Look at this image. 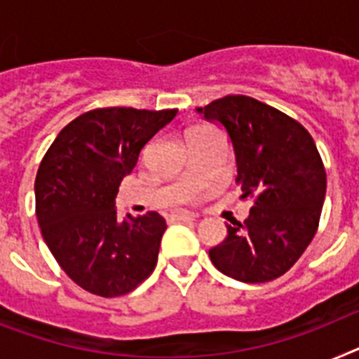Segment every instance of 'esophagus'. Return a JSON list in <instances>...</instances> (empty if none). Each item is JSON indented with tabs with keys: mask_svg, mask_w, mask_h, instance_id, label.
<instances>
[{
	"mask_svg": "<svg viewBox=\"0 0 359 359\" xmlns=\"http://www.w3.org/2000/svg\"><path fill=\"white\" fill-rule=\"evenodd\" d=\"M170 218L176 222H196V216L189 215V212H176V215H172Z\"/></svg>",
	"mask_w": 359,
	"mask_h": 359,
	"instance_id": "esophagus-1",
	"label": "esophagus"
}]
</instances>
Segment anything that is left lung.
Instances as JSON below:
<instances>
[{
    "label": "left lung",
    "mask_w": 359,
    "mask_h": 359,
    "mask_svg": "<svg viewBox=\"0 0 359 359\" xmlns=\"http://www.w3.org/2000/svg\"><path fill=\"white\" fill-rule=\"evenodd\" d=\"M198 114L224 126L236 159L242 198H253L244 224L209 250L218 271L240 283L284 275L312 242L327 192V172L303 124L245 95L212 100Z\"/></svg>",
    "instance_id": "obj_1"
}]
</instances>
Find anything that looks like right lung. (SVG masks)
<instances>
[{
  "mask_svg": "<svg viewBox=\"0 0 359 359\" xmlns=\"http://www.w3.org/2000/svg\"><path fill=\"white\" fill-rule=\"evenodd\" d=\"M177 109L99 108L62 130L34 182L47 248L73 283L100 297L137 288L158 264L167 222L158 212L117 218L115 196L144 144Z\"/></svg>",
  "mask_w": 359,
  "mask_h": 359,
  "instance_id": "add662e5",
  "label": "right lung"
}]
</instances>
